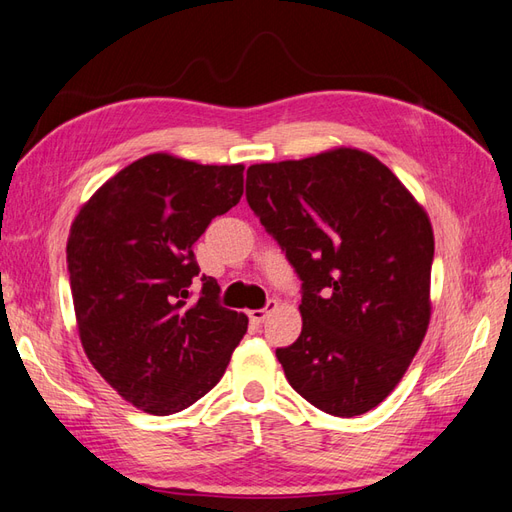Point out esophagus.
I'll return each instance as SVG.
<instances>
[{"label": "esophagus", "instance_id": "esophagus-1", "mask_svg": "<svg viewBox=\"0 0 512 512\" xmlns=\"http://www.w3.org/2000/svg\"><path fill=\"white\" fill-rule=\"evenodd\" d=\"M276 306H278V302H276V300H269L265 309H254V311H249V320H252V324H256V326H258V324H263V322H265V317H267L271 311H274Z\"/></svg>", "mask_w": 512, "mask_h": 512}]
</instances>
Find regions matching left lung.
<instances>
[{
  "instance_id": "left-lung-1",
  "label": "left lung",
  "mask_w": 512,
  "mask_h": 512,
  "mask_svg": "<svg viewBox=\"0 0 512 512\" xmlns=\"http://www.w3.org/2000/svg\"><path fill=\"white\" fill-rule=\"evenodd\" d=\"M245 197L302 280V333L276 350L291 388L326 414L370 412L427 333V212L357 149L249 166Z\"/></svg>"
}]
</instances>
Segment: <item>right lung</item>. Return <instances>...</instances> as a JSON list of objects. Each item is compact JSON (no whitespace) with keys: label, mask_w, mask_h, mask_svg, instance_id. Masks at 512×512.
<instances>
[{"label":"right lung","mask_w":512,"mask_h":512,"mask_svg":"<svg viewBox=\"0 0 512 512\" xmlns=\"http://www.w3.org/2000/svg\"><path fill=\"white\" fill-rule=\"evenodd\" d=\"M243 164L146 155L102 184L72 223L67 271L87 359L124 401L157 416L219 383L247 317L219 304L192 245L243 195Z\"/></svg>","instance_id":"right-lung-1"}]
</instances>
